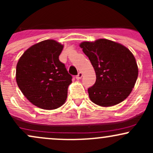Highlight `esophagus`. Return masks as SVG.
<instances>
[{
	"instance_id": "1",
	"label": "esophagus",
	"mask_w": 153,
	"mask_h": 153,
	"mask_svg": "<svg viewBox=\"0 0 153 153\" xmlns=\"http://www.w3.org/2000/svg\"><path fill=\"white\" fill-rule=\"evenodd\" d=\"M82 77V73L81 72H80V73H78V74L76 75V77H75V78L77 79V80H80V78H81Z\"/></svg>"
}]
</instances>
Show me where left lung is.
<instances>
[{
    "instance_id": "obj_1",
    "label": "left lung",
    "mask_w": 153,
    "mask_h": 153,
    "mask_svg": "<svg viewBox=\"0 0 153 153\" xmlns=\"http://www.w3.org/2000/svg\"><path fill=\"white\" fill-rule=\"evenodd\" d=\"M80 47L96 72V82L88 89L91 101L108 107L127 99L138 76L136 59L129 49L106 39L83 42Z\"/></svg>"
}]
</instances>
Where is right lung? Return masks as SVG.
I'll return each mask as SVG.
<instances>
[{
    "instance_id": "obj_1",
    "label": "right lung",
    "mask_w": 153,
    "mask_h": 153,
    "mask_svg": "<svg viewBox=\"0 0 153 153\" xmlns=\"http://www.w3.org/2000/svg\"><path fill=\"white\" fill-rule=\"evenodd\" d=\"M63 45L47 39L32 45L19 59L16 79L24 96L42 109L59 108L65 102L72 82L59 56Z\"/></svg>"
}]
</instances>
